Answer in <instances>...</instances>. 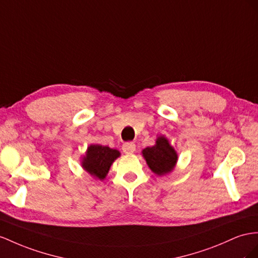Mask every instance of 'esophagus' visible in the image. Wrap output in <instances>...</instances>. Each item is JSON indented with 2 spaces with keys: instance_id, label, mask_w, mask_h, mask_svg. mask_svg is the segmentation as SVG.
Wrapping results in <instances>:
<instances>
[{
  "instance_id": "obj_1",
  "label": "esophagus",
  "mask_w": 258,
  "mask_h": 258,
  "mask_svg": "<svg viewBox=\"0 0 258 258\" xmlns=\"http://www.w3.org/2000/svg\"><path fill=\"white\" fill-rule=\"evenodd\" d=\"M136 149V145L133 142H127V143H124L123 146H122V150L124 151L125 154H133Z\"/></svg>"
}]
</instances>
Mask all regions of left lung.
<instances>
[{"instance_id": "1", "label": "left lung", "mask_w": 258, "mask_h": 258, "mask_svg": "<svg viewBox=\"0 0 258 258\" xmlns=\"http://www.w3.org/2000/svg\"><path fill=\"white\" fill-rule=\"evenodd\" d=\"M143 156L151 171L158 175H163L172 171L177 160L175 150L163 136L158 137L155 146L145 148Z\"/></svg>"}]
</instances>
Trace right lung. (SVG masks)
I'll return each instance as SVG.
<instances>
[{
  "label": "right lung",
  "mask_w": 258,
  "mask_h": 258,
  "mask_svg": "<svg viewBox=\"0 0 258 258\" xmlns=\"http://www.w3.org/2000/svg\"><path fill=\"white\" fill-rule=\"evenodd\" d=\"M120 153L116 149H111L102 145H90L86 157L83 160V168L91 175H95L99 180H103Z\"/></svg>",
  "instance_id": "add662e5"
}]
</instances>
